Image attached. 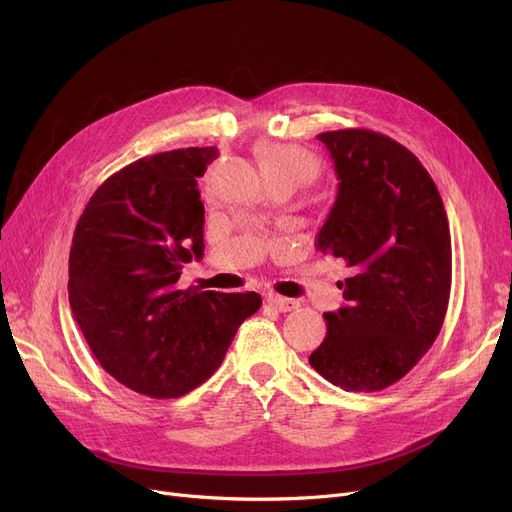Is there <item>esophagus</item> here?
I'll return each instance as SVG.
<instances>
[{"label": "esophagus", "instance_id": "obj_1", "mask_svg": "<svg viewBox=\"0 0 512 512\" xmlns=\"http://www.w3.org/2000/svg\"><path fill=\"white\" fill-rule=\"evenodd\" d=\"M267 305L274 307V309H276V311H280V313H288V311L299 309V301L280 297V294H270V297H267Z\"/></svg>", "mask_w": 512, "mask_h": 512}]
</instances>
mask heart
<instances>
[{
	"label": "heart",
	"instance_id": "b5f03b06",
	"mask_svg": "<svg viewBox=\"0 0 512 512\" xmlns=\"http://www.w3.org/2000/svg\"><path fill=\"white\" fill-rule=\"evenodd\" d=\"M259 161L265 178H292L301 186L311 182L319 172V161L299 145L270 143L259 149Z\"/></svg>",
	"mask_w": 512,
	"mask_h": 512
}]
</instances>
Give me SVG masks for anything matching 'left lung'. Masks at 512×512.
Returning a JSON list of instances; mask_svg holds the SVG:
<instances>
[{
  "mask_svg": "<svg viewBox=\"0 0 512 512\" xmlns=\"http://www.w3.org/2000/svg\"><path fill=\"white\" fill-rule=\"evenodd\" d=\"M340 180L315 247L346 263V307L324 313L328 334L311 367L346 392L398 382L438 338L450 297L446 209L421 161L367 128L321 132Z\"/></svg>",
  "mask_w": 512,
  "mask_h": 512,
  "instance_id": "obj_1",
  "label": "left lung"
}]
</instances>
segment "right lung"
I'll return each instance as SVG.
<instances>
[{"label":"right lung","mask_w":512,"mask_h":512,"mask_svg":"<svg viewBox=\"0 0 512 512\" xmlns=\"http://www.w3.org/2000/svg\"><path fill=\"white\" fill-rule=\"evenodd\" d=\"M215 147L132 161L89 199L72 236L68 299L101 367L126 388L176 398L220 367L257 292L180 290L182 265L203 257L197 188Z\"/></svg>","instance_id":"add662e5"}]
</instances>
